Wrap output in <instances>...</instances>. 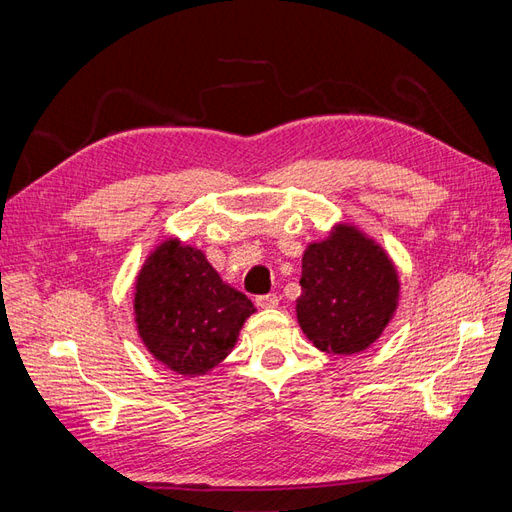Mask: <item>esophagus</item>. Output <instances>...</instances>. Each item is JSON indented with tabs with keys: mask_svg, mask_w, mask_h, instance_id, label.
Instances as JSON below:
<instances>
[{
	"mask_svg": "<svg viewBox=\"0 0 512 512\" xmlns=\"http://www.w3.org/2000/svg\"><path fill=\"white\" fill-rule=\"evenodd\" d=\"M256 305L262 309H273L280 305V299H277V294H262V297L256 299Z\"/></svg>",
	"mask_w": 512,
	"mask_h": 512,
	"instance_id": "34e87169",
	"label": "esophagus"
}]
</instances>
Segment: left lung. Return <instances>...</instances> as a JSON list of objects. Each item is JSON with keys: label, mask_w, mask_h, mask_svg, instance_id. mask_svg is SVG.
<instances>
[{"label": "left lung", "mask_w": 512, "mask_h": 512, "mask_svg": "<svg viewBox=\"0 0 512 512\" xmlns=\"http://www.w3.org/2000/svg\"><path fill=\"white\" fill-rule=\"evenodd\" d=\"M297 320L329 354H356L380 339L399 305V273L384 247L359 226L339 222L301 260Z\"/></svg>", "instance_id": "obj_1"}]
</instances>
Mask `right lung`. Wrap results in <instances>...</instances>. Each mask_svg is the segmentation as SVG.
<instances>
[{"label":"right lung","instance_id":"obj_1","mask_svg":"<svg viewBox=\"0 0 512 512\" xmlns=\"http://www.w3.org/2000/svg\"><path fill=\"white\" fill-rule=\"evenodd\" d=\"M134 322L153 359L181 376H205L235 348L256 307L226 284L205 252L166 237L134 280Z\"/></svg>","mask_w":512,"mask_h":512}]
</instances>
